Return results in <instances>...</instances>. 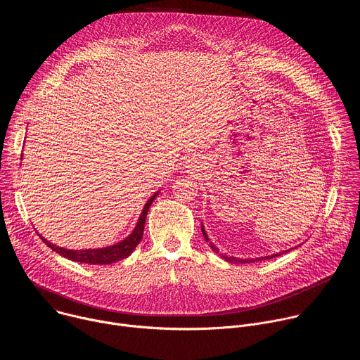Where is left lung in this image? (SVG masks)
Wrapping results in <instances>:
<instances>
[{"label":"left lung","instance_id":"8db88e82","mask_svg":"<svg viewBox=\"0 0 360 360\" xmlns=\"http://www.w3.org/2000/svg\"><path fill=\"white\" fill-rule=\"evenodd\" d=\"M202 233H203V238H205V240H207L208 243H210V246L212 248V250L214 252H217V253H219V249L210 240V238H208V235H207V232H205V229H203V226H202ZM286 250H283V252H281V253H275V255H271V256H265V258H258V259H238V258H233V256H226V255H224V253H219L222 258L225 259V261H228V262H235V264H249V262H253V261H265V259H271V258H275V256H279V255H283Z\"/></svg>","mask_w":360,"mask_h":360}]
</instances>
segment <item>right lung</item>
Here are the masks:
<instances>
[{"label": "right lung", "mask_w": 360, "mask_h": 360, "mask_svg": "<svg viewBox=\"0 0 360 360\" xmlns=\"http://www.w3.org/2000/svg\"><path fill=\"white\" fill-rule=\"evenodd\" d=\"M158 195L153 193L148 202L145 203V207L141 212V217L138 219V224L134 229V232L127 238L124 239L122 242L117 243V245H112V246H108V248H102V249H84V250H70V249H64V248H60V246H56L54 243L48 242L46 239H44L41 235L39 238L44 240V243L46 246H49L53 250H56L57 253H60L61 256H64V258L70 259V261H74V262H81V264H89V265H110V264H114V262H118V261H122L125 259L127 256H129L132 253V250L136 248V245L141 242L142 239V235H143V226H145V219H146V215H148V211H149V207L150 203L153 202V199H155V196Z\"/></svg>", "instance_id": "right-lung-1"}]
</instances>
